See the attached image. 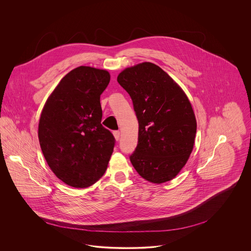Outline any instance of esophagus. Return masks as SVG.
Here are the masks:
<instances>
[{
  "label": "esophagus",
  "mask_w": 251,
  "mask_h": 251,
  "mask_svg": "<svg viewBox=\"0 0 251 251\" xmlns=\"http://www.w3.org/2000/svg\"><path fill=\"white\" fill-rule=\"evenodd\" d=\"M114 136H115V138H116V140H119L120 139V131H115L114 132Z\"/></svg>",
  "instance_id": "esophagus-1"
}]
</instances>
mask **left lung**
I'll list each match as a JSON object with an SVG mask.
<instances>
[{
	"label": "left lung",
	"mask_w": 251,
	"mask_h": 251,
	"mask_svg": "<svg viewBox=\"0 0 251 251\" xmlns=\"http://www.w3.org/2000/svg\"><path fill=\"white\" fill-rule=\"evenodd\" d=\"M138 120V142L130 156L137 173L153 183L176 177L191 154L197 121L191 103L174 80L145 62L118 76Z\"/></svg>",
	"instance_id": "1"
}]
</instances>
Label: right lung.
<instances>
[{
	"instance_id": "right-lung-1",
	"label": "right lung",
	"mask_w": 251,
	"mask_h": 251,
	"mask_svg": "<svg viewBox=\"0 0 251 251\" xmlns=\"http://www.w3.org/2000/svg\"><path fill=\"white\" fill-rule=\"evenodd\" d=\"M109 72L81 66L69 72L49 97L38 124L41 151L58 179L84 188L100 179L116 139L101 125L100 98Z\"/></svg>"
}]
</instances>
